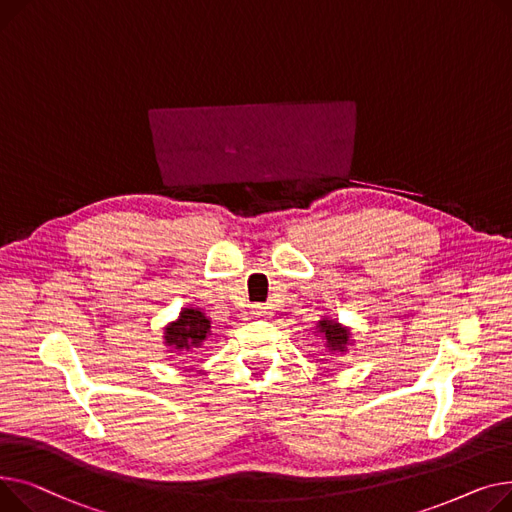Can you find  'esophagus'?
<instances>
[{
	"label": "esophagus",
	"instance_id": "esophagus-1",
	"mask_svg": "<svg viewBox=\"0 0 512 512\" xmlns=\"http://www.w3.org/2000/svg\"><path fill=\"white\" fill-rule=\"evenodd\" d=\"M256 318H268L270 316V312H268V308L266 306H262V304H256L254 306V312H252Z\"/></svg>",
	"mask_w": 512,
	"mask_h": 512
}]
</instances>
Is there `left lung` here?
<instances>
[{
	"label": "left lung",
	"mask_w": 512,
	"mask_h": 512,
	"mask_svg": "<svg viewBox=\"0 0 512 512\" xmlns=\"http://www.w3.org/2000/svg\"><path fill=\"white\" fill-rule=\"evenodd\" d=\"M320 333H324L326 347H330V351H345V345L349 341V330L347 328L339 326L337 322L322 320L320 322Z\"/></svg>",
	"instance_id": "left-lung-1"
}]
</instances>
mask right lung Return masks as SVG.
Segmentation results:
<instances>
[{"mask_svg":"<svg viewBox=\"0 0 512 512\" xmlns=\"http://www.w3.org/2000/svg\"><path fill=\"white\" fill-rule=\"evenodd\" d=\"M210 333V320L198 310H184L179 314L177 322H173L165 330V341L169 347L177 351H190L192 347L202 345V341Z\"/></svg>","mask_w":512,"mask_h":512,"instance_id":"right-lung-1","label":"right lung"}]
</instances>
